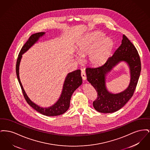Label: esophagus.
I'll return each mask as SVG.
<instances>
[{
	"instance_id": "34e87169",
	"label": "esophagus",
	"mask_w": 150,
	"mask_h": 150,
	"mask_svg": "<svg viewBox=\"0 0 150 150\" xmlns=\"http://www.w3.org/2000/svg\"><path fill=\"white\" fill-rule=\"evenodd\" d=\"M81 76L82 77V79L84 80H86V71L84 70H81Z\"/></svg>"
}]
</instances>
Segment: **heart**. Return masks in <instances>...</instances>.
Listing matches in <instances>:
<instances>
[{"mask_svg":"<svg viewBox=\"0 0 150 150\" xmlns=\"http://www.w3.org/2000/svg\"><path fill=\"white\" fill-rule=\"evenodd\" d=\"M115 46L114 40L106 37L100 31H96L84 36L78 43L76 50L81 56L88 55V61L94 66H98L105 62L110 55ZM76 55L78 61L81 57Z\"/></svg>","mask_w":150,"mask_h":150,"instance_id":"1","label":"heart"}]
</instances>
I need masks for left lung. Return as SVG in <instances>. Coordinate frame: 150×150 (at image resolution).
Listing matches in <instances>:
<instances>
[{"label": "left lung", "mask_w": 150, "mask_h": 150, "mask_svg": "<svg viewBox=\"0 0 150 150\" xmlns=\"http://www.w3.org/2000/svg\"><path fill=\"white\" fill-rule=\"evenodd\" d=\"M125 62L129 65L131 75L130 83L127 88L120 93H110L105 85L107 74L119 63ZM141 71V59L134 45L128 38L122 35L120 46L106 62L96 67L86 69L87 80L97 93V100L93 102L95 110L101 113H112L119 110L133 96Z\"/></svg>", "instance_id": "8db88e82"}]
</instances>
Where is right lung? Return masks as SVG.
<instances>
[{
    "instance_id": "obj_1",
    "label": "right lung",
    "mask_w": 150,
    "mask_h": 150,
    "mask_svg": "<svg viewBox=\"0 0 150 150\" xmlns=\"http://www.w3.org/2000/svg\"><path fill=\"white\" fill-rule=\"evenodd\" d=\"M45 34V32H40L33 34L29 38L28 40L26 42L23 46L22 47L20 52L18 54V58L16 63V75L18 79V82L21 88L23 94V96L31 107H33L34 110L40 114L48 116H54L63 114L69 109L70 107V100L72 93L78 88L79 86L82 84V78L81 76V71L80 70H77L75 71L70 72L67 74L63 85V88L61 94L57 102L51 106L50 107H40L34 103L33 101L27 96L25 90L23 89V86L22 85L20 76H19V67L20 64L21 60L22 54L25 53L26 51L35 44L36 43L40 38L42 37Z\"/></svg>"
}]
</instances>
